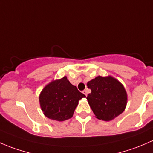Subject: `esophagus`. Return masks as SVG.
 <instances>
[{
    "label": "esophagus",
    "instance_id": "34e87169",
    "mask_svg": "<svg viewBox=\"0 0 153 153\" xmlns=\"http://www.w3.org/2000/svg\"><path fill=\"white\" fill-rule=\"evenodd\" d=\"M82 92L84 94V95H86V96H87V90H86V89H84V90Z\"/></svg>",
    "mask_w": 153,
    "mask_h": 153
}]
</instances>
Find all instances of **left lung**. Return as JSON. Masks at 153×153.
I'll use <instances>...</instances> for the list:
<instances>
[{
    "label": "left lung",
    "mask_w": 153,
    "mask_h": 153,
    "mask_svg": "<svg viewBox=\"0 0 153 153\" xmlns=\"http://www.w3.org/2000/svg\"><path fill=\"white\" fill-rule=\"evenodd\" d=\"M91 89L86 99L99 120L109 121L121 115L127 103V94L121 82L112 76H98L87 83Z\"/></svg>",
    "instance_id": "left-lung-1"
}]
</instances>
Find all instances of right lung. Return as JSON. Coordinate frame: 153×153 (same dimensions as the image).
Masks as SVG:
<instances>
[{"label":"right lung","instance_id":"right-lung-1","mask_svg":"<svg viewBox=\"0 0 153 153\" xmlns=\"http://www.w3.org/2000/svg\"><path fill=\"white\" fill-rule=\"evenodd\" d=\"M84 97L85 95L64 76L51 81L43 89L40 94L39 102L46 117L64 121L72 118L78 101Z\"/></svg>","mask_w":153,"mask_h":153}]
</instances>
